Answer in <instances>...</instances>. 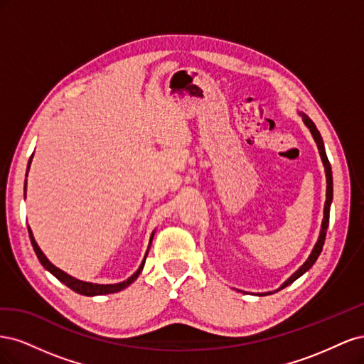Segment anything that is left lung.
<instances>
[{"label": "left lung", "mask_w": 364, "mask_h": 364, "mask_svg": "<svg viewBox=\"0 0 364 364\" xmlns=\"http://www.w3.org/2000/svg\"><path fill=\"white\" fill-rule=\"evenodd\" d=\"M299 115L302 117L305 126H306L308 129H310L311 135H313V138H314V141H316V144H317L318 153H321V158H322L323 167H325V173H326V200H325V208H323V220H322L321 235H318L317 243L314 245V247H313V250H311V253H310V257H308V259L302 264V266H301L299 269H297V270L291 274V277L281 285V287H279L277 291H279V290L287 287V285L293 284L297 278H301L302 274H304L305 272L310 270V269L313 267V264L317 261L318 255H321V252H322V249H323L325 237H326V229H328V223H329V208H331V202H333V171H331V164H329V161H328V158H326L322 136H321V134H318V130L316 129L314 123H313V121H311L310 118H308L305 114H299ZM266 294H270V293H261L259 296H266Z\"/></svg>", "instance_id": "1"}]
</instances>
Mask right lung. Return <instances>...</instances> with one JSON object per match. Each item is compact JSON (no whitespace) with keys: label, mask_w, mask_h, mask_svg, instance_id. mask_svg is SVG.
I'll return each mask as SVG.
<instances>
[{"label":"right lung","mask_w":364,"mask_h":364,"mask_svg":"<svg viewBox=\"0 0 364 364\" xmlns=\"http://www.w3.org/2000/svg\"><path fill=\"white\" fill-rule=\"evenodd\" d=\"M31 158H33V155H31ZM31 158H30V161H28L27 171H28V168H30ZM26 185H27V181H26ZM24 191H26V186H24ZM24 196H26V194H24ZM28 235H30L31 246H33V249H35L36 255H38V259L41 261L42 266L46 267L51 274H54V277H56L60 282H63L65 285H67V287H70V289H71V290H74L75 293L83 294V296H98V294H109V293H117V291H121L123 289L129 287V285L139 277V273H141L142 267H144V262H146L147 253H149V249H150V245H151V240H153V235H155V232H153V234H151V237H150L149 249H147V252H146L144 259H142V262H141L139 269H138L134 274H132L130 278H127V279H126V281H123V282H118V284H94V282H85V281H80V279H75V278L70 277L68 273H65L63 270L58 269L56 266H54V264H51V262L48 261V258H47L46 255H43V252H42V250H41V247L38 246L35 237H33V232H31L30 226H28Z\"/></svg>","instance_id":"obj_1"}]
</instances>
